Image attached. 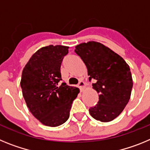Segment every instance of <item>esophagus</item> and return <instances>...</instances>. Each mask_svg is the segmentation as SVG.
<instances>
[{"label": "esophagus", "instance_id": "34e87169", "mask_svg": "<svg viewBox=\"0 0 150 150\" xmlns=\"http://www.w3.org/2000/svg\"><path fill=\"white\" fill-rule=\"evenodd\" d=\"M84 85H85V83H84L83 81H79V84H78V87L80 88V90H82L83 88H84Z\"/></svg>", "mask_w": 150, "mask_h": 150}]
</instances>
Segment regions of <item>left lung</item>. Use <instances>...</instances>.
<instances>
[{
    "label": "left lung",
    "instance_id": "1",
    "mask_svg": "<svg viewBox=\"0 0 150 150\" xmlns=\"http://www.w3.org/2000/svg\"><path fill=\"white\" fill-rule=\"evenodd\" d=\"M75 53L88 69L89 81L99 93L97 105L89 109L91 115L102 122H111L122 113L131 97L133 81L129 66L122 57L96 41L75 47Z\"/></svg>",
    "mask_w": 150,
    "mask_h": 150
}]
</instances>
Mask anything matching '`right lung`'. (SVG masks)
Listing matches in <instances>:
<instances>
[{"mask_svg": "<svg viewBox=\"0 0 150 150\" xmlns=\"http://www.w3.org/2000/svg\"><path fill=\"white\" fill-rule=\"evenodd\" d=\"M69 47L49 45L39 49L23 69L21 88L26 105L43 125L57 127L69 117L79 89L62 83L60 67Z\"/></svg>", "mask_w": 150, "mask_h": 150, "instance_id": "right-lung-1", "label": "right lung"}]
</instances>
